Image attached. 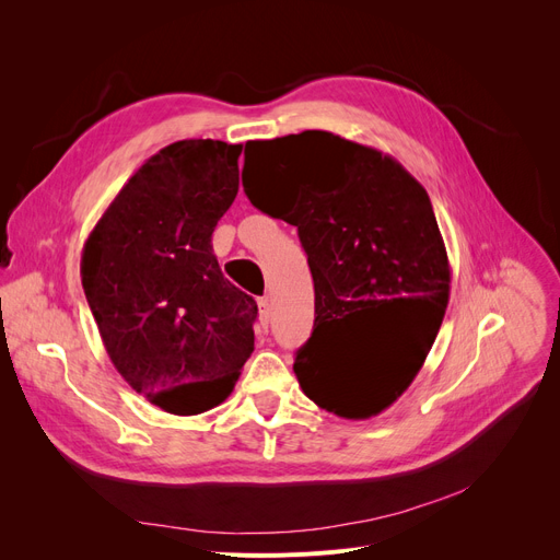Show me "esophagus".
Returning <instances> with one entry per match:
<instances>
[{"label":"esophagus","instance_id":"34e87169","mask_svg":"<svg viewBox=\"0 0 560 560\" xmlns=\"http://www.w3.org/2000/svg\"><path fill=\"white\" fill-rule=\"evenodd\" d=\"M258 315H260V325L268 327V322H270V298L258 300Z\"/></svg>","mask_w":560,"mask_h":560}]
</instances>
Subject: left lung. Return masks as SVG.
I'll list each match as a JSON object with an SVG mask.
<instances>
[{
	"mask_svg": "<svg viewBox=\"0 0 560 560\" xmlns=\"http://www.w3.org/2000/svg\"><path fill=\"white\" fill-rule=\"evenodd\" d=\"M269 174L245 187L258 211L298 226L315 327L292 370L308 399L368 420L413 384L443 325L450 260L431 199L393 156L329 131L249 140Z\"/></svg>",
	"mask_w": 560,
	"mask_h": 560,
	"instance_id": "8db88e82",
	"label": "left lung"
}]
</instances>
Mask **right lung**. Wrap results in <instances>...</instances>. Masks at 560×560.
<instances>
[{
  "mask_svg": "<svg viewBox=\"0 0 560 560\" xmlns=\"http://www.w3.org/2000/svg\"><path fill=\"white\" fill-rule=\"evenodd\" d=\"M241 152L211 138L163 147L83 245L81 283L110 363L174 416L222 404L254 351L258 306L211 245L238 195Z\"/></svg>",
  "mask_w": 560,
  "mask_h": 560,
  "instance_id": "1",
  "label": "right lung"
}]
</instances>
